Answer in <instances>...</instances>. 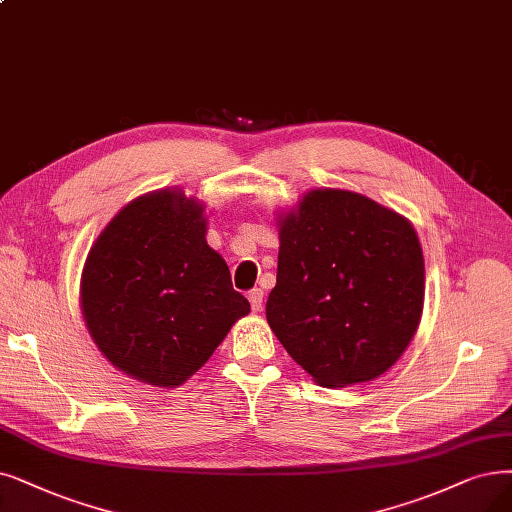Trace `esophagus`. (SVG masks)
I'll list each match as a JSON object with an SVG mask.
<instances>
[{
  "mask_svg": "<svg viewBox=\"0 0 512 512\" xmlns=\"http://www.w3.org/2000/svg\"><path fill=\"white\" fill-rule=\"evenodd\" d=\"M248 300L252 304V311L254 313H260L262 311V300H264V292L260 288H254L250 294H248Z\"/></svg>",
  "mask_w": 512,
  "mask_h": 512,
  "instance_id": "1",
  "label": "esophagus"
}]
</instances>
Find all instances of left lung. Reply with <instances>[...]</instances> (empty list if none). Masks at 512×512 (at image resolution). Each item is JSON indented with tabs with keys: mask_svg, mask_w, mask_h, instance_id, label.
<instances>
[{
	"mask_svg": "<svg viewBox=\"0 0 512 512\" xmlns=\"http://www.w3.org/2000/svg\"><path fill=\"white\" fill-rule=\"evenodd\" d=\"M277 227L267 321L283 349L321 386L384 374L422 317L424 256L412 222L365 195L313 189Z\"/></svg>",
	"mask_w": 512,
	"mask_h": 512,
	"instance_id": "obj_1",
	"label": "left lung"
}]
</instances>
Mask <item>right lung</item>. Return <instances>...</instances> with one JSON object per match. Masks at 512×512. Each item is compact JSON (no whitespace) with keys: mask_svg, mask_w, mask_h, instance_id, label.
I'll return each mask as SVG.
<instances>
[{"mask_svg":"<svg viewBox=\"0 0 512 512\" xmlns=\"http://www.w3.org/2000/svg\"><path fill=\"white\" fill-rule=\"evenodd\" d=\"M79 298L100 353L163 388L187 382L250 313L206 241L203 203L180 189L147 193L115 214L86 258Z\"/></svg>","mask_w":512,"mask_h":512,"instance_id":"1","label":"right lung"}]
</instances>
